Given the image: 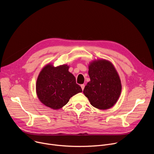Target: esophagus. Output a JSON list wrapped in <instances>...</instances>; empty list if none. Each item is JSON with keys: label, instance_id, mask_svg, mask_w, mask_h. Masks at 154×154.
<instances>
[{"label": "esophagus", "instance_id": "1", "mask_svg": "<svg viewBox=\"0 0 154 154\" xmlns=\"http://www.w3.org/2000/svg\"><path fill=\"white\" fill-rule=\"evenodd\" d=\"M81 88H82V90H83V89H84V88H85V85H84V84H82V85H81Z\"/></svg>", "mask_w": 154, "mask_h": 154}]
</instances>
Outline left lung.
Instances as JSON below:
<instances>
[{
  "mask_svg": "<svg viewBox=\"0 0 154 154\" xmlns=\"http://www.w3.org/2000/svg\"><path fill=\"white\" fill-rule=\"evenodd\" d=\"M90 81L83 90L91 105L100 109L112 108L117 102L122 85L114 65L105 59L90 62L88 66Z\"/></svg>",
  "mask_w": 154,
  "mask_h": 154,
  "instance_id": "8db88e82",
  "label": "left lung"
}]
</instances>
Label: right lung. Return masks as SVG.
Wrapping results in <instances>:
<instances>
[{"label":"right lung","instance_id":"right-lung-1","mask_svg":"<svg viewBox=\"0 0 154 154\" xmlns=\"http://www.w3.org/2000/svg\"><path fill=\"white\" fill-rule=\"evenodd\" d=\"M69 66L54 67L49 63L39 72L36 80V92L40 102L54 109L61 108L70 98L82 92Z\"/></svg>","mask_w":154,"mask_h":154}]
</instances>
